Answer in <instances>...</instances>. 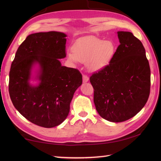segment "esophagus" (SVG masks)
I'll use <instances>...</instances> for the list:
<instances>
[{
    "label": "esophagus",
    "instance_id": "34e87169",
    "mask_svg": "<svg viewBox=\"0 0 161 161\" xmlns=\"http://www.w3.org/2000/svg\"><path fill=\"white\" fill-rule=\"evenodd\" d=\"M89 80V78H88V76L86 75H83V82L84 83H86Z\"/></svg>",
    "mask_w": 161,
    "mask_h": 161
}]
</instances>
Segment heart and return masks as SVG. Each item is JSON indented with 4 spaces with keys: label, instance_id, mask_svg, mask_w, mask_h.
Here are the masks:
<instances>
[{
    "label": "heart",
    "instance_id": "heart-1",
    "mask_svg": "<svg viewBox=\"0 0 161 161\" xmlns=\"http://www.w3.org/2000/svg\"><path fill=\"white\" fill-rule=\"evenodd\" d=\"M66 56L71 62H86L87 69L95 73L107 67L116 51L112 41H105L95 36H84L77 39Z\"/></svg>",
    "mask_w": 161,
    "mask_h": 161
}]
</instances>
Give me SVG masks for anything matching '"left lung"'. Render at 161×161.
I'll list each match as a JSON object with an SVG mask.
<instances>
[{
	"label": "left lung",
	"instance_id": "obj_1",
	"mask_svg": "<svg viewBox=\"0 0 161 161\" xmlns=\"http://www.w3.org/2000/svg\"><path fill=\"white\" fill-rule=\"evenodd\" d=\"M119 42L111 62L92 75L94 104L102 118L121 122L145 107L150 92V68L145 47L130 32H117Z\"/></svg>",
	"mask_w": 161,
	"mask_h": 161
}]
</instances>
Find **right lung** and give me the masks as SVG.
<instances>
[{
  "label": "right lung",
  "mask_w": 161,
  "mask_h": 161,
  "mask_svg": "<svg viewBox=\"0 0 161 161\" xmlns=\"http://www.w3.org/2000/svg\"><path fill=\"white\" fill-rule=\"evenodd\" d=\"M66 36L55 31L28 35L10 68L9 93L13 105L27 119L45 128L54 127L66 119L75 92L82 84L79 70L61 66L59 61L66 57Z\"/></svg>",
  "instance_id": "1"
}]
</instances>
